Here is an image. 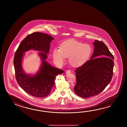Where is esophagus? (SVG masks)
<instances>
[{
  "label": "esophagus",
  "instance_id": "1",
  "mask_svg": "<svg viewBox=\"0 0 127 127\" xmlns=\"http://www.w3.org/2000/svg\"><path fill=\"white\" fill-rule=\"evenodd\" d=\"M65 73L66 74H69L71 73V71L69 70H66L65 71Z\"/></svg>",
  "mask_w": 127,
  "mask_h": 127
}]
</instances>
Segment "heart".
<instances>
[{
    "instance_id": "heart-1",
    "label": "heart",
    "mask_w": 127,
    "mask_h": 127,
    "mask_svg": "<svg viewBox=\"0 0 127 127\" xmlns=\"http://www.w3.org/2000/svg\"><path fill=\"white\" fill-rule=\"evenodd\" d=\"M92 48L87 44L75 40H69L63 43L60 49H55L53 51L54 62L62 65L68 57V62L72 66L78 67L88 61L92 54Z\"/></svg>"
}]
</instances>
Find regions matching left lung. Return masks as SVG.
Segmentation results:
<instances>
[{
  "mask_svg": "<svg viewBox=\"0 0 127 127\" xmlns=\"http://www.w3.org/2000/svg\"><path fill=\"white\" fill-rule=\"evenodd\" d=\"M90 60L75 72L76 84L74 91L83 98L99 94L110 83L113 75V55L104 43L95 40Z\"/></svg>",
  "mask_w": 127,
  "mask_h": 127,
  "instance_id": "8db88e82",
  "label": "left lung"
}]
</instances>
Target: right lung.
<instances>
[{
	"instance_id": "right-lung-1",
	"label": "right lung",
	"mask_w": 127,
	"mask_h": 127,
	"mask_svg": "<svg viewBox=\"0 0 127 127\" xmlns=\"http://www.w3.org/2000/svg\"><path fill=\"white\" fill-rule=\"evenodd\" d=\"M54 38L42 32H35L28 35L22 41L14 55V65L17 81L24 91L32 96L45 97L50 94L55 84L56 76L64 71L52 66L46 61L50 43ZM39 51L41 64L34 75L27 74L22 67L24 53L30 50Z\"/></svg>"
}]
</instances>
